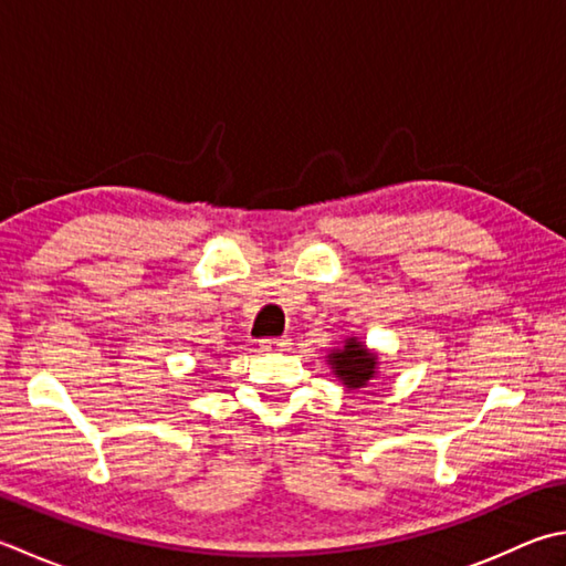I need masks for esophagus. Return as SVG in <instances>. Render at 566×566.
<instances>
[{"instance_id":"obj_1","label":"esophagus","mask_w":566,"mask_h":566,"mask_svg":"<svg viewBox=\"0 0 566 566\" xmlns=\"http://www.w3.org/2000/svg\"><path fill=\"white\" fill-rule=\"evenodd\" d=\"M260 346H262V350L280 353V350H286V346H290V340H286V338H262Z\"/></svg>"}]
</instances>
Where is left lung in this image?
<instances>
[{
	"label": "left lung",
	"mask_w": 566,
	"mask_h": 566,
	"mask_svg": "<svg viewBox=\"0 0 566 566\" xmlns=\"http://www.w3.org/2000/svg\"><path fill=\"white\" fill-rule=\"evenodd\" d=\"M328 365L336 378L348 387V390H358V387L368 385L375 375H378V353L365 348L356 336H348L340 343V348L328 353Z\"/></svg>",
	"instance_id": "obj_1"
}]
</instances>
